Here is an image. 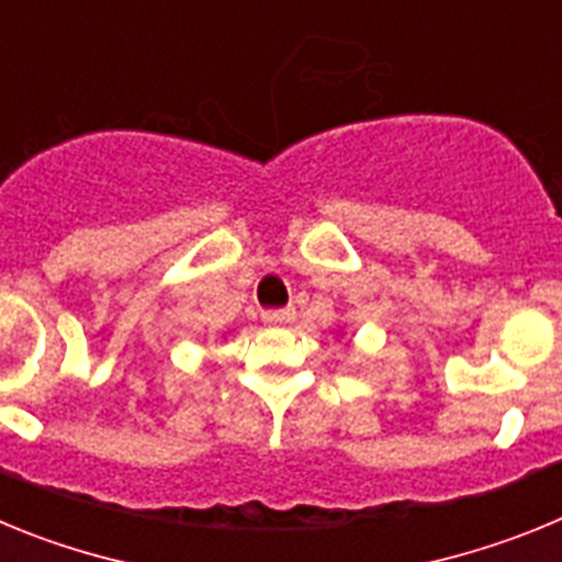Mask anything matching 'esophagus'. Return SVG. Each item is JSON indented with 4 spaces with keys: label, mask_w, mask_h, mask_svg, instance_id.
Wrapping results in <instances>:
<instances>
[{
    "label": "esophagus",
    "mask_w": 562,
    "mask_h": 562,
    "mask_svg": "<svg viewBox=\"0 0 562 562\" xmlns=\"http://www.w3.org/2000/svg\"><path fill=\"white\" fill-rule=\"evenodd\" d=\"M261 321L267 326H286L295 321V310H290V306L286 310H265L261 312Z\"/></svg>",
    "instance_id": "34e87169"
}]
</instances>
